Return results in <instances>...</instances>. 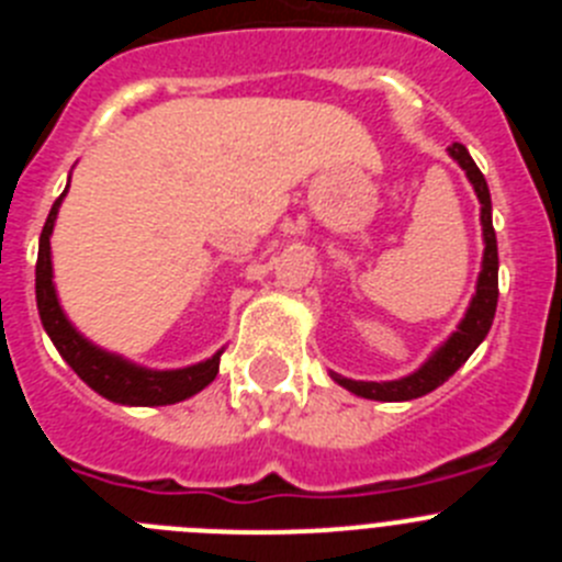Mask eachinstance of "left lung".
<instances>
[{"label": "left lung", "instance_id": "1", "mask_svg": "<svg viewBox=\"0 0 562 562\" xmlns=\"http://www.w3.org/2000/svg\"><path fill=\"white\" fill-rule=\"evenodd\" d=\"M448 154L461 166V171L467 173V180L473 186L475 196L481 202V236H484V258H481V272L479 284H475V295L467 306L461 324L456 326L453 335L441 342L439 349L422 362L419 369L408 376H400V380L389 382H362V380H349V376H340L331 371V380L337 385H342L351 394L362 396V400H376V402H408L416 396H425L430 391H436L445 380L456 374L467 362V357L473 355L481 346V340L486 337L490 326H493L495 306H498V241H495L493 231V200H490V188H486L484 173L479 171V166L473 162L470 151H467L461 143H453L448 148Z\"/></svg>", "mask_w": 562, "mask_h": 562}]
</instances>
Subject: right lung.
Wrapping results in <instances>:
<instances>
[{
  "label": "right lung",
  "instance_id": "1",
  "mask_svg": "<svg viewBox=\"0 0 562 562\" xmlns=\"http://www.w3.org/2000/svg\"><path fill=\"white\" fill-rule=\"evenodd\" d=\"M67 188H64L61 196L49 207L42 238H38L36 261L38 315H42L44 331L49 335L58 355L67 360L69 369L76 371L89 389L95 391V394L106 396L109 402H117V405H143V408H151V405H173V402H182L188 396L200 394L220 374L222 349L213 357H207V360L186 366V369H146V366H137V362L126 360L123 355H114V351L95 346V342L83 337L72 326V321L64 315L61 304H58L56 284H53L49 236H53V227H56L58 207H61L64 196H67Z\"/></svg>",
  "mask_w": 562,
  "mask_h": 562
}]
</instances>
